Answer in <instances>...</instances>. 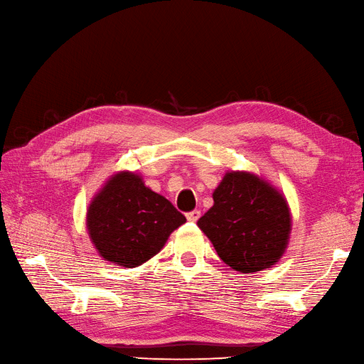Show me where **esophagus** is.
<instances>
[{"instance_id": "esophagus-1", "label": "esophagus", "mask_w": 364, "mask_h": 364, "mask_svg": "<svg viewBox=\"0 0 364 364\" xmlns=\"http://www.w3.org/2000/svg\"><path fill=\"white\" fill-rule=\"evenodd\" d=\"M186 218H188V222H197L200 218V211L199 209H194L191 213H186Z\"/></svg>"}]
</instances>
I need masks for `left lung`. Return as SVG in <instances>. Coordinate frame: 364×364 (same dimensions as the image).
Returning <instances> with one entry per match:
<instances>
[{
  "mask_svg": "<svg viewBox=\"0 0 364 364\" xmlns=\"http://www.w3.org/2000/svg\"><path fill=\"white\" fill-rule=\"evenodd\" d=\"M214 205L197 222L230 269L253 273L274 266L287 249L291 214L284 194L249 171H228Z\"/></svg>",
  "mask_w": 364,
  "mask_h": 364,
  "instance_id": "left-lung-1",
  "label": "left lung"
}]
</instances>
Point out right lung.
Segmentation results:
<instances>
[{
  "label": "right lung",
  "instance_id": "obj_1",
  "mask_svg": "<svg viewBox=\"0 0 364 364\" xmlns=\"http://www.w3.org/2000/svg\"><path fill=\"white\" fill-rule=\"evenodd\" d=\"M185 222L183 214L132 171L112 174L86 213L87 234L98 255L127 269L155 257Z\"/></svg>",
  "mask_w": 364,
  "mask_h": 364
}]
</instances>
